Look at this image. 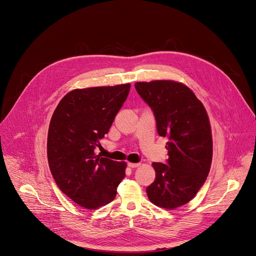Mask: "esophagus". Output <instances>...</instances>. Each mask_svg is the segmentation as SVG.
I'll return each mask as SVG.
<instances>
[{"instance_id": "1", "label": "esophagus", "mask_w": 256, "mask_h": 256, "mask_svg": "<svg viewBox=\"0 0 256 256\" xmlns=\"http://www.w3.org/2000/svg\"><path fill=\"white\" fill-rule=\"evenodd\" d=\"M140 163H128V167H130V168H137V167H140Z\"/></svg>"}]
</instances>
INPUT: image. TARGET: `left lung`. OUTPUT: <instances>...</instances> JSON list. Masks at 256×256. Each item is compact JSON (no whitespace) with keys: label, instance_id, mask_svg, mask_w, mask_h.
<instances>
[{"label":"left lung","instance_id":"obj_1","mask_svg":"<svg viewBox=\"0 0 256 256\" xmlns=\"http://www.w3.org/2000/svg\"><path fill=\"white\" fill-rule=\"evenodd\" d=\"M135 89L152 108L156 131L167 137L169 158L152 163L154 182L146 188L154 205L174 209L190 202L204 184L212 161V136L202 102L173 81L137 82Z\"/></svg>","mask_w":256,"mask_h":256}]
</instances>
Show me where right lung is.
<instances>
[{
	"instance_id": "obj_1",
	"label": "right lung",
	"mask_w": 256,
	"mask_h": 256,
	"mask_svg": "<svg viewBox=\"0 0 256 256\" xmlns=\"http://www.w3.org/2000/svg\"><path fill=\"white\" fill-rule=\"evenodd\" d=\"M130 84L76 89L68 93L50 121L47 142L53 178L74 203L96 209L110 203L125 178V162L95 154L114 116L127 100Z\"/></svg>"
}]
</instances>
